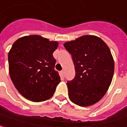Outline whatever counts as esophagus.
Masks as SVG:
<instances>
[{
	"instance_id": "34e87169",
	"label": "esophagus",
	"mask_w": 127,
	"mask_h": 127,
	"mask_svg": "<svg viewBox=\"0 0 127 127\" xmlns=\"http://www.w3.org/2000/svg\"><path fill=\"white\" fill-rule=\"evenodd\" d=\"M61 74H62V76H64V75H65V72H64V70L61 71Z\"/></svg>"
}]
</instances>
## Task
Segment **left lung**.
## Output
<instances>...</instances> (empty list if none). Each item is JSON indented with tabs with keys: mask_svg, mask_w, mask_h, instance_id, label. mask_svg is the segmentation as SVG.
<instances>
[{
	"mask_svg": "<svg viewBox=\"0 0 127 127\" xmlns=\"http://www.w3.org/2000/svg\"><path fill=\"white\" fill-rule=\"evenodd\" d=\"M73 59L76 75L68 81L69 98L74 104L88 107L107 92L114 72V60L108 46L96 35H85L64 44Z\"/></svg>",
	"mask_w": 127,
	"mask_h": 127,
	"instance_id": "1",
	"label": "left lung"
}]
</instances>
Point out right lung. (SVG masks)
Returning <instances> with one entry per match:
<instances>
[{
    "label": "right lung",
    "instance_id": "1",
    "mask_svg": "<svg viewBox=\"0 0 127 127\" xmlns=\"http://www.w3.org/2000/svg\"><path fill=\"white\" fill-rule=\"evenodd\" d=\"M59 43L37 35L20 37L8 53L9 73L19 93L33 102L51 98L61 81L53 53Z\"/></svg>",
    "mask_w": 127,
    "mask_h": 127
}]
</instances>
